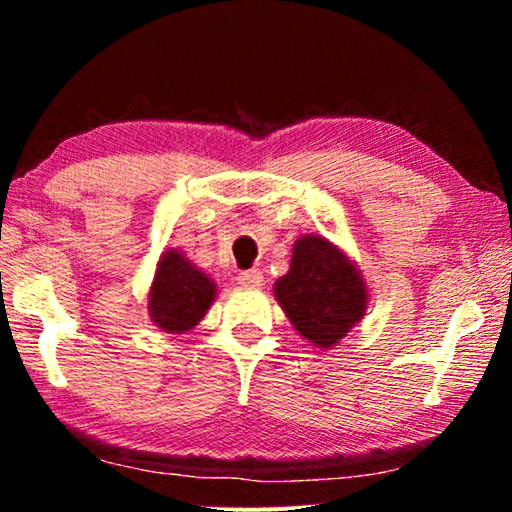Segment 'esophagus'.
Returning a JSON list of instances; mask_svg holds the SVG:
<instances>
[{
    "label": "esophagus",
    "instance_id": "34e87169",
    "mask_svg": "<svg viewBox=\"0 0 512 512\" xmlns=\"http://www.w3.org/2000/svg\"><path fill=\"white\" fill-rule=\"evenodd\" d=\"M237 282L241 284V287L257 289V287H262L264 275H262V271H257V268H248V271H241V273H239Z\"/></svg>",
    "mask_w": 512,
    "mask_h": 512
}]
</instances>
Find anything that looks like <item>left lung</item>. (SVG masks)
Here are the masks:
<instances>
[{
    "label": "left lung",
    "mask_w": 512,
    "mask_h": 512,
    "mask_svg": "<svg viewBox=\"0 0 512 512\" xmlns=\"http://www.w3.org/2000/svg\"><path fill=\"white\" fill-rule=\"evenodd\" d=\"M273 296L302 339L325 350L361 323L370 300L357 264L320 235L296 239L289 271L275 280Z\"/></svg>",
    "instance_id": "left-lung-1"
}]
</instances>
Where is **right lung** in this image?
<instances>
[{"label": "right lung", "mask_w": 512, "mask_h": 512, "mask_svg": "<svg viewBox=\"0 0 512 512\" xmlns=\"http://www.w3.org/2000/svg\"><path fill=\"white\" fill-rule=\"evenodd\" d=\"M216 298V284L178 248L164 250L149 287V316L162 332L185 334L201 323Z\"/></svg>", "instance_id": "obj_1"}]
</instances>
